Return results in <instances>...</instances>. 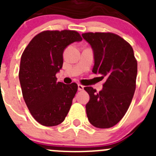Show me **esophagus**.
I'll return each instance as SVG.
<instances>
[{
    "label": "esophagus",
    "instance_id": "1",
    "mask_svg": "<svg viewBox=\"0 0 156 156\" xmlns=\"http://www.w3.org/2000/svg\"><path fill=\"white\" fill-rule=\"evenodd\" d=\"M83 88H84V87L83 86V85L78 84V90H83Z\"/></svg>",
    "mask_w": 156,
    "mask_h": 156
}]
</instances>
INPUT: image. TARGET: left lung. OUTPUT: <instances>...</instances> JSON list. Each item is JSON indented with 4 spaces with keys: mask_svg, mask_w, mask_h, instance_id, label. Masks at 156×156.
I'll list each match as a JSON object with an SVG mask.
<instances>
[{
    "mask_svg": "<svg viewBox=\"0 0 156 156\" xmlns=\"http://www.w3.org/2000/svg\"><path fill=\"white\" fill-rule=\"evenodd\" d=\"M83 38L94 53L92 72L106 81L98 93L91 87L84 90L90 100L86 105L88 120L98 128H110L124 116L136 88L137 62L132 47L112 33H86Z\"/></svg>",
    "mask_w": 156,
    "mask_h": 156,
    "instance_id": "obj_1",
    "label": "left lung"
}]
</instances>
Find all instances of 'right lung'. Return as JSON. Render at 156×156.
Wrapping results in <instances>:
<instances>
[{
    "mask_svg": "<svg viewBox=\"0 0 156 156\" xmlns=\"http://www.w3.org/2000/svg\"><path fill=\"white\" fill-rule=\"evenodd\" d=\"M81 41L76 31L47 30L35 36L22 55L19 78L23 98L41 125L57 126L69 111L78 87L57 82L55 75L62 68L65 49Z\"/></svg>",
    "mask_w": 156,
    "mask_h": 156,
    "instance_id": "add662e5",
    "label": "right lung"
}]
</instances>
